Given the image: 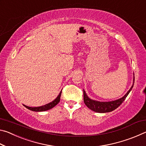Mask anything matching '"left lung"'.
<instances>
[{"label":"left lung","instance_id":"left-lung-1","mask_svg":"<svg viewBox=\"0 0 146 146\" xmlns=\"http://www.w3.org/2000/svg\"><path fill=\"white\" fill-rule=\"evenodd\" d=\"M134 81H135V77H133V84L130 90L127 91V93L123 96V97L119 99L116 100L114 101H111V102H99V101H96L90 99V98L88 97L86 95L84 90V102L86 105V106L88 108H90L93 111H95L97 113H108L111 112L112 111L115 110L117 109L118 106H120L122 104V102L125 100V98L127 96L129 95L131 90H132L134 85Z\"/></svg>","mask_w":146,"mask_h":146}]
</instances>
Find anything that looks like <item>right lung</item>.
I'll return each instance as SVG.
<instances>
[{"label":"right lung","instance_id":"obj_1","mask_svg":"<svg viewBox=\"0 0 146 146\" xmlns=\"http://www.w3.org/2000/svg\"><path fill=\"white\" fill-rule=\"evenodd\" d=\"M61 93H62V91L59 93V95H58V97H56L55 100L52 102L42 106H40V107H35V108H32V107H29V106H27L24 105L26 108H28V110H31V111H47L49 110H51V108H53L55 107V106L58 104V103L60 102V96H61Z\"/></svg>","mask_w":146,"mask_h":146}]
</instances>
